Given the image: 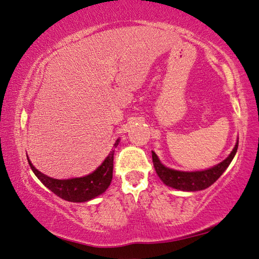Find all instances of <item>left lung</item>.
Segmentation results:
<instances>
[{"mask_svg":"<svg viewBox=\"0 0 259 259\" xmlns=\"http://www.w3.org/2000/svg\"><path fill=\"white\" fill-rule=\"evenodd\" d=\"M237 149L238 140L235 148L231 151V154L228 156L224 161H221L220 164H218L213 167H211L209 169L197 171H182L168 168V167H166L160 163V160L158 159V157H157L154 151H151V154H153V163L156 173L159 176V179L164 182V184L173 187V189L176 190L194 192L202 191L213 184L214 182L224 174L227 167L230 165L231 160L234 159V157L237 153Z\"/></svg>","mask_w":259,"mask_h":259,"instance_id":"left-lung-1","label":"left lung"}]
</instances>
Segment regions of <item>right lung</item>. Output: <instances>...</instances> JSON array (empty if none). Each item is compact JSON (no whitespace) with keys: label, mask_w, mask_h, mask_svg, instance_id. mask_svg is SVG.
<instances>
[{"label":"right lung","mask_w":259,"mask_h":259,"mask_svg":"<svg viewBox=\"0 0 259 259\" xmlns=\"http://www.w3.org/2000/svg\"><path fill=\"white\" fill-rule=\"evenodd\" d=\"M118 145L119 139L115 141L114 148H116ZM113 155L114 149L110 151L103 163L93 173L69 180H57L45 175L31 164L28 156L27 158L34 175L56 195L69 202H86L104 193L110 186L113 174Z\"/></svg>","instance_id":"right-lung-1"}]
</instances>
